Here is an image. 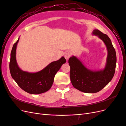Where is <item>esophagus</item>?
<instances>
[{
    "label": "esophagus",
    "instance_id": "obj_1",
    "mask_svg": "<svg viewBox=\"0 0 126 126\" xmlns=\"http://www.w3.org/2000/svg\"><path fill=\"white\" fill-rule=\"evenodd\" d=\"M63 55H64V57L66 58L67 61L68 60V59H69V58H70V56H71V55H70V53L69 52H67V51L64 52Z\"/></svg>",
    "mask_w": 126,
    "mask_h": 126
}]
</instances>
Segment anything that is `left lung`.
<instances>
[{"instance_id":"obj_1","label":"left lung","mask_w":126,"mask_h":126,"mask_svg":"<svg viewBox=\"0 0 126 126\" xmlns=\"http://www.w3.org/2000/svg\"><path fill=\"white\" fill-rule=\"evenodd\" d=\"M93 34L104 41L107 49L108 56L105 69L99 71L90 70L75 56L70 57L68 60L72 86L86 93H97L111 80L115 74L117 62L115 49L108 36L98 29L94 30Z\"/></svg>"}]
</instances>
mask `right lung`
Here are the masks:
<instances>
[{
  "mask_svg": "<svg viewBox=\"0 0 126 126\" xmlns=\"http://www.w3.org/2000/svg\"><path fill=\"white\" fill-rule=\"evenodd\" d=\"M19 40L14 44L11 51L9 69L11 77L18 85L26 92L31 94H40L50 89L57 72L62 64L66 62L62 57L60 59L49 63L44 69L35 73L22 71L18 67L16 59L17 44Z\"/></svg>",
  "mask_w": 126,
  "mask_h": 126,
  "instance_id": "right-lung-1",
  "label": "right lung"
}]
</instances>
